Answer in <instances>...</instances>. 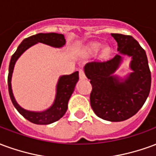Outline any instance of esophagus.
Instances as JSON below:
<instances>
[{
	"instance_id": "34e87169",
	"label": "esophagus",
	"mask_w": 156,
	"mask_h": 156,
	"mask_svg": "<svg viewBox=\"0 0 156 156\" xmlns=\"http://www.w3.org/2000/svg\"><path fill=\"white\" fill-rule=\"evenodd\" d=\"M79 78H81V79H83V78H86V76H85V73L83 69H80V70H79Z\"/></svg>"
}]
</instances>
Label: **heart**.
I'll return each mask as SVG.
<instances>
[{"instance_id":"b5f03b06","label":"heart","mask_w":156,"mask_h":156,"mask_svg":"<svg viewBox=\"0 0 156 156\" xmlns=\"http://www.w3.org/2000/svg\"><path fill=\"white\" fill-rule=\"evenodd\" d=\"M101 47L100 43L98 42H92L90 44H88V46H86L83 50H82V54L83 55H89L92 53H94L96 51H98L99 50V48ZM108 51V48H105L104 50V55H107Z\"/></svg>"}]
</instances>
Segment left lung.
<instances>
[{"label":"left lung","mask_w":156,"mask_h":156,"mask_svg":"<svg viewBox=\"0 0 156 156\" xmlns=\"http://www.w3.org/2000/svg\"><path fill=\"white\" fill-rule=\"evenodd\" d=\"M111 35L117 41L119 54L107 61L88 62L84 72L92 85L90 104L95 115L119 122L134 116L144 105L151 91V74L145 51L133 37ZM120 54L132 57L133 73L124 80L112 75L122 61Z\"/></svg>","instance_id":"obj_1"}]
</instances>
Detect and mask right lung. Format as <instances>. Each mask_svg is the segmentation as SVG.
<instances>
[{
    "mask_svg": "<svg viewBox=\"0 0 156 156\" xmlns=\"http://www.w3.org/2000/svg\"><path fill=\"white\" fill-rule=\"evenodd\" d=\"M37 42H42L45 44L50 45L55 48H61L66 43V39L62 34L58 33H38L37 35L29 37L24 39L18 48L12 55L9 65V73L7 83H8V90L10 98L12 104L15 106L16 110L27 119V120L37 124H49L55 121L60 119L68 109V103L71 97L73 92L74 90L75 85L78 80V72L76 71L72 74L63 75L59 78L58 85H57V94L53 105L51 108L43 112H32L26 110L22 107H20L16 102L12 90V75L14 69V65L18 58L24 51L32 47V45Z\"/></svg>",
    "mask_w": 156,
    "mask_h": 156,
    "instance_id": "obj_1",
    "label": "right lung"
}]
</instances>
